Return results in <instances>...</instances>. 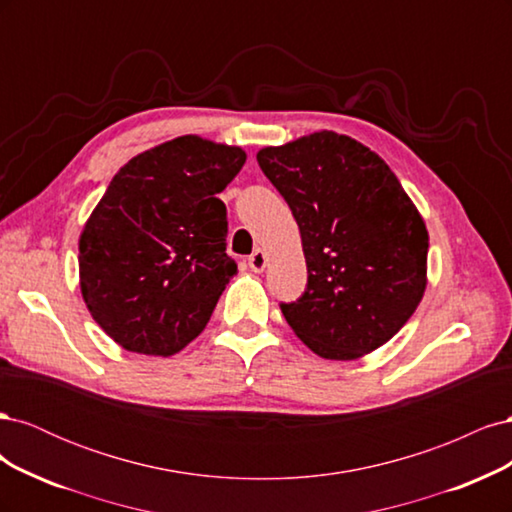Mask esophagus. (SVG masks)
I'll list each match as a JSON object with an SVG mask.
<instances>
[{"label": "esophagus", "instance_id": "obj_1", "mask_svg": "<svg viewBox=\"0 0 512 512\" xmlns=\"http://www.w3.org/2000/svg\"><path fill=\"white\" fill-rule=\"evenodd\" d=\"M247 265H250V269L256 271V273L265 271V267H267V254L262 252V250H256L250 258H247Z\"/></svg>", "mask_w": 512, "mask_h": 512}]
</instances>
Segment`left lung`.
Masks as SVG:
<instances>
[{
    "instance_id": "8db88e82",
    "label": "left lung",
    "mask_w": 512,
    "mask_h": 512,
    "mask_svg": "<svg viewBox=\"0 0 512 512\" xmlns=\"http://www.w3.org/2000/svg\"><path fill=\"white\" fill-rule=\"evenodd\" d=\"M301 230L305 292L280 303L290 329L322 359L380 348L423 299L429 237L393 170L335 132L256 156Z\"/></svg>"
}]
</instances>
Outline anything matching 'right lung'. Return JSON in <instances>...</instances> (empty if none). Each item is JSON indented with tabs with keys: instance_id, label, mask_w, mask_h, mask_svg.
I'll use <instances>...</instances> for the list:
<instances>
[{
	"instance_id": "obj_1",
	"label": "right lung",
	"mask_w": 512,
	"mask_h": 512,
	"mask_svg": "<svg viewBox=\"0 0 512 512\" xmlns=\"http://www.w3.org/2000/svg\"><path fill=\"white\" fill-rule=\"evenodd\" d=\"M245 164L239 147L179 136L132 158L79 243L83 299L130 352L170 356L207 327L237 262L218 194Z\"/></svg>"
}]
</instances>
